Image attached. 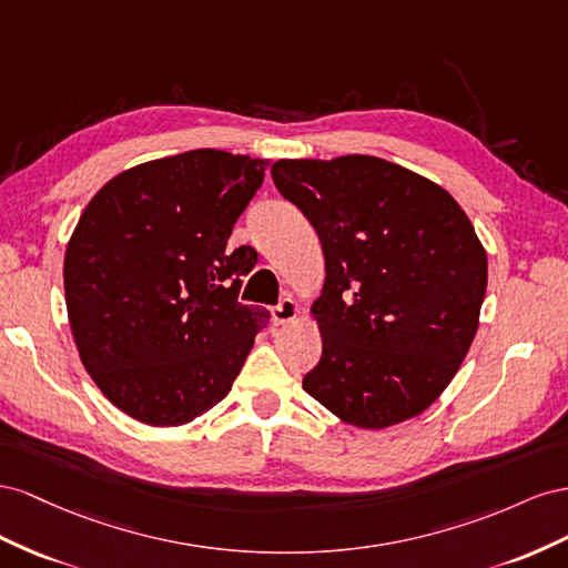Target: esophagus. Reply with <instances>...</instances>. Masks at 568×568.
Here are the masks:
<instances>
[{"label":"esophagus","mask_w":568,"mask_h":568,"mask_svg":"<svg viewBox=\"0 0 568 568\" xmlns=\"http://www.w3.org/2000/svg\"><path fill=\"white\" fill-rule=\"evenodd\" d=\"M297 314H300V306H297L295 300H290V297L281 300L278 304L273 306V312H271L273 321L278 323V326H281V323H290L293 318H297Z\"/></svg>","instance_id":"1"}]
</instances>
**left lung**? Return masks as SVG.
Segmentation results:
<instances>
[{
  "mask_svg": "<svg viewBox=\"0 0 568 568\" xmlns=\"http://www.w3.org/2000/svg\"><path fill=\"white\" fill-rule=\"evenodd\" d=\"M271 175L326 258L312 306L323 352L302 387L359 428L418 416L478 331L488 254L471 221L447 190L378 156L281 159Z\"/></svg>",
  "mask_w": 568,
  "mask_h": 568,
  "instance_id": "left-lung-1",
  "label": "left lung"
}]
</instances>
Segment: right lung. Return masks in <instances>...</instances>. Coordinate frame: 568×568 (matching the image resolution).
Returning a JSON list of instances; mask_svg holds the SVG:
<instances>
[{"label":"right lung","mask_w":568,"mask_h":568,"mask_svg":"<svg viewBox=\"0 0 568 568\" xmlns=\"http://www.w3.org/2000/svg\"><path fill=\"white\" fill-rule=\"evenodd\" d=\"M266 166L221 150L148 161L111 178L75 225L63 290L80 362L142 424L212 409L271 318L237 302L256 252L229 250Z\"/></svg>","instance_id":"obj_1"}]
</instances>
